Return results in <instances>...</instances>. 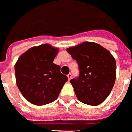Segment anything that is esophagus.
<instances>
[{
    "mask_svg": "<svg viewBox=\"0 0 132 132\" xmlns=\"http://www.w3.org/2000/svg\"><path fill=\"white\" fill-rule=\"evenodd\" d=\"M68 80H70L71 78H72V74H71V73L68 74Z\"/></svg>",
    "mask_w": 132,
    "mask_h": 132,
    "instance_id": "esophagus-1",
    "label": "esophagus"
}]
</instances>
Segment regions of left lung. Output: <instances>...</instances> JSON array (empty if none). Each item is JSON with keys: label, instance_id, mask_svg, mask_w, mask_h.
<instances>
[{"label": "left lung", "instance_id": "left-lung-1", "mask_svg": "<svg viewBox=\"0 0 132 132\" xmlns=\"http://www.w3.org/2000/svg\"><path fill=\"white\" fill-rule=\"evenodd\" d=\"M67 51L79 66V76L70 80L77 99L92 106L103 102L115 82L117 66L112 54L91 42H84Z\"/></svg>", "mask_w": 132, "mask_h": 132}]
</instances>
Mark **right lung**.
Masks as SVG:
<instances>
[{
    "label": "right lung",
    "mask_w": 132,
    "mask_h": 132,
    "mask_svg": "<svg viewBox=\"0 0 132 132\" xmlns=\"http://www.w3.org/2000/svg\"><path fill=\"white\" fill-rule=\"evenodd\" d=\"M58 50L48 44L29 49L15 65L17 86L24 97L35 105L56 100L68 77L53 63Z\"/></svg>",
    "instance_id": "obj_1"
}]
</instances>
